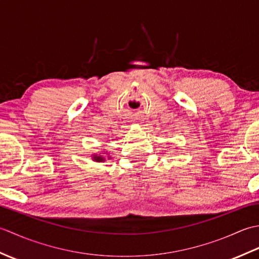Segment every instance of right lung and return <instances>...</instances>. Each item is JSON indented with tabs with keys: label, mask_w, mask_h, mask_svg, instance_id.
Segmentation results:
<instances>
[{
	"label": "right lung",
	"mask_w": 259,
	"mask_h": 259,
	"mask_svg": "<svg viewBox=\"0 0 259 259\" xmlns=\"http://www.w3.org/2000/svg\"><path fill=\"white\" fill-rule=\"evenodd\" d=\"M93 159H95V161H104V158L102 156H95L93 157Z\"/></svg>",
	"instance_id": "obj_1"
}]
</instances>
